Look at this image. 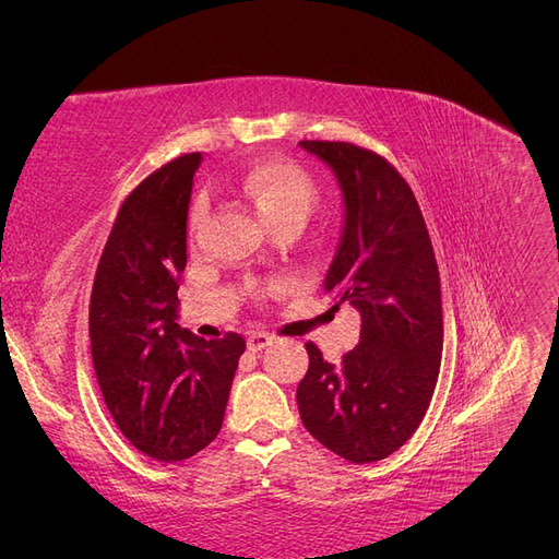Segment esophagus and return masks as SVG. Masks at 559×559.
<instances>
[{
    "instance_id": "esophagus-1",
    "label": "esophagus",
    "mask_w": 559,
    "mask_h": 559,
    "mask_svg": "<svg viewBox=\"0 0 559 559\" xmlns=\"http://www.w3.org/2000/svg\"><path fill=\"white\" fill-rule=\"evenodd\" d=\"M273 341H275V337L270 335V333H265V331H253V333H249V337H247V347H249L251 352H261V349H265Z\"/></svg>"
}]
</instances>
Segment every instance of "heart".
Listing matches in <instances>:
<instances>
[{"label":"heart","mask_w":559,"mask_h":559,"mask_svg":"<svg viewBox=\"0 0 559 559\" xmlns=\"http://www.w3.org/2000/svg\"><path fill=\"white\" fill-rule=\"evenodd\" d=\"M240 191L267 226L284 216H308L317 198L312 179L296 165L282 160H267L251 167L240 179ZM202 212H205V205L198 202L193 207V224L200 222Z\"/></svg>","instance_id":"b5f03b06"}]
</instances>
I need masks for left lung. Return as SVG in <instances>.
<instances>
[{"instance_id":"left-lung-1","label":"left lung","mask_w":559,"mask_h":559,"mask_svg":"<svg viewBox=\"0 0 559 559\" xmlns=\"http://www.w3.org/2000/svg\"><path fill=\"white\" fill-rule=\"evenodd\" d=\"M300 146L324 160L343 193V235L324 289L361 314V341L341 364L308 343L298 413L317 441L354 464L396 452L431 403L443 352L441 277L411 186L373 151L347 142Z\"/></svg>"}]
</instances>
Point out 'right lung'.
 I'll use <instances>...</instances> for the list:
<instances>
[{"mask_svg": "<svg viewBox=\"0 0 559 559\" xmlns=\"http://www.w3.org/2000/svg\"><path fill=\"white\" fill-rule=\"evenodd\" d=\"M200 154L148 175L126 200L91 294V352L107 408L158 462L189 460L222 429L245 337L202 341L177 324L186 218Z\"/></svg>", "mask_w": 559, "mask_h": 559, "instance_id": "1", "label": "right lung"}]
</instances>
